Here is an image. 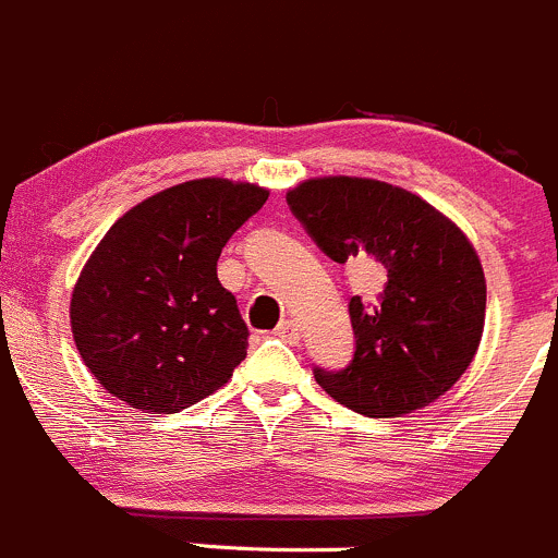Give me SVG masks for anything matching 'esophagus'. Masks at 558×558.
<instances>
[{"label":"esophagus","mask_w":558,"mask_h":558,"mask_svg":"<svg viewBox=\"0 0 558 558\" xmlns=\"http://www.w3.org/2000/svg\"><path fill=\"white\" fill-rule=\"evenodd\" d=\"M274 333H277L279 339H284V341H298V336H301V333H298L295 319H281Z\"/></svg>","instance_id":"1"}]
</instances>
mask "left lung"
<instances>
[{"instance_id": "obj_1", "label": "left lung", "mask_w": 558, "mask_h": 558, "mask_svg": "<svg viewBox=\"0 0 558 558\" xmlns=\"http://www.w3.org/2000/svg\"><path fill=\"white\" fill-rule=\"evenodd\" d=\"M336 263H377L383 287L352 295L355 357L314 368L319 388L372 417H401L448 393L474 361L485 325V277L464 230L423 197L357 175H323L287 192Z\"/></svg>"}]
</instances>
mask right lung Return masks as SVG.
<instances>
[{
	"label": "right lung",
	"mask_w": 558,
	"mask_h": 558,
	"mask_svg": "<svg viewBox=\"0 0 558 558\" xmlns=\"http://www.w3.org/2000/svg\"><path fill=\"white\" fill-rule=\"evenodd\" d=\"M266 201L268 190L250 181H184L132 206L102 235L73 287L70 325L110 396L173 415L233 377L250 330L219 284L217 260Z\"/></svg>",
	"instance_id": "right-lung-1"
}]
</instances>
